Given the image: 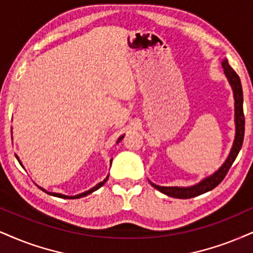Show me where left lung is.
<instances>
[{
  "label": "left lung",
  "instance_id": "obj_1",
  "mask_svg": "<svg viewBox=\"0 0 253 253\" xmlns=\"http://www.w3.org/2000/svg\"><path fill=\"white\" fill-rule=\"evenodd\" d=\"M222 65L224 68V73H225L227 80H229L230 84H231L233 90V96H235V122H236V137L235 142H233V146L230 152L229 157L225 161L220 169L216 171L212 176L208 177V178L203 179L201 183L197 185L190 186V188H177V186H158L156 184H150L158 191H161L164 195L169 196V197L173 198H180V199H188L196 197V196L202 195L210 190L216 188L222 180L225 178L227 171L230 170L231 165L235 162L236 157L238 156V152L241 150L243 141H244V131H245V117L244 111H243V89L241 79L237 75L235 70L230 67L226 60L222 62Z\"/></svg>",
  "mask_w": 253,
  "mask_h": 253
}]
</instances>
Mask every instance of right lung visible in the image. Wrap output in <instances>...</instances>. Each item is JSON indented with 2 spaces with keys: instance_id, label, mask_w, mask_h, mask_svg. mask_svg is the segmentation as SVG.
<instances>
[{
  "instance_id": "right-lung-1",
  "label": "right lung",
  "mask_w": 253,
  "mask_h": 253,
  "mask_svg": "<svg viewBox=\"0 0 253 253\" xmlns=\"http://www.w3.org/2000/svg\"><path fill=\"white\" fill-rule=\"evenodd\" d=\"M122 139H123V136L122 137H120V138H118V141H117V143L118 142H121ZM20 162V161H18ZM21 163V162H20ZM108 180V177L107 178H105L104 180H103V182H101L99 184H97V185L96 186H93L92 189H90V190H88V191H85V192H83V193H80V195H77V196H64V195H61V193H55V192H46L44 189H42V188H40L41 190H42V191H44V192H46V193H49V195H51V196H55V197H60V198H67V199H76V198H81V197H85V196H88V195H90V193L91 192H93V191H96V190L97 189H99L101 188V186H103L105 184V182H107Z\"/></svg>"
}]
</instances>
